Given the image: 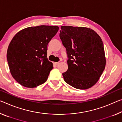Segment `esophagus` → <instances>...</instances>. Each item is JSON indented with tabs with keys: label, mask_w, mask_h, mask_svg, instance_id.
<instances>
[{
	"label": "esophagus",
	"mask_w": 122,
	"mask_h": 122,
	"mask_svg": "<svg viewBox=\"0 0 122 122\" xmlns=\"http://www.w3.org/2000/svg\"><path fill=\"white\" fill-rule=\"evenodd\" d=\"M54 64H55V65H57L59 63V62H54Z\"/></svg>",
	"instance_id": "34e87169"
}]
</instances>
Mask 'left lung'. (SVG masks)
<instances>
[{"mask_svg": "<svg viewBox=\"0 0 122 122\" xmlns=\"http://www.w3.org/2000/svg\"><path fill=\"white\" fill-rule=\"evenodd\" d=\"M60 38L66 48L68 69L65 81L75 88L86 90L99 80L105 69L103 41L94 30L85 27L62 26Z\"/></svg>", "mask_w": 122, "mask_h": 122, "instance_id": "left-lung-1", "label": "left lung"}]
</instances>
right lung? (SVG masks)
Listing matches in <instances>:
<instances>
[{
	"instance_id": "add662e5",
	"label": "right lung",
	"mask_w": 122,
	"mask_h": 122,
	"mask_svg": "<svg viewBox=\"0 0 122 122\" xmlns=\"http://www.w3.org/2000/svg\"><path fill=\"white\" fill-rule=\"evenodd\" d=\"M58 30L57 26H31L13 37L7 60L12 77L21 85L34 88L47 81L53 68L47 57V46Z\"/></svg>"
}]
</instances>
